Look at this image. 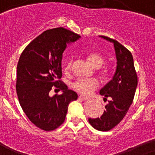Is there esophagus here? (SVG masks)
<instances>
[{"label":"esophagus","instance_id":"34e87169","mask_svg":"<svg viewBox=\"0 0 155 155\" xmlns=\"http://www.w3.org/2000/svg\"><path fill=\"white\" fill-rule=\"evenodd\" d=\"M79 98L80 99V100H90V98H89V97H83V96H79Z\"/></svg>","mask_w":155,"mask_h":155}]
</instances>
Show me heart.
<instances>
[{
  "mask_svg": "<svg viewBox=\"0 0 155 155\" xmlns=\"http://www.w3.org/2000/svg\"><path fill=\"white\" fill-rule=\"evenodd\" d=\"M88 61L90 62V63L93 65V67L96 69H99L104 65V62H105V58L100 53H97V52H93L90 53V55L87 56ZM72 62H69L67 64L65 69L67 71L70 70L72 68ZM99 86V83L96 79H81L75 82L72 84V87L78 92L79 93H81L83 95H89L94 91Z\"/></svg>",
  "mask_w": 155,
  "mask_h": 155,
  "instance_id": "obj_1",
  "label": "heart"
}]
</instances>
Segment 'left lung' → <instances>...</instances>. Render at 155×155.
I'll return each mask as SVG.
<instances>
[{
  "label": "left lung",
  "mask_w": 155,
  "mask_h": 155,
  "mask_svg": "<svg viewBox=\"0 0 155 155\" xmlns=\"http://www.w3.org/2000/svg\"><path fill=\"white\" fill-rule=\"evenodd\" d=\"M100 37L114 44L117 68L112 79L100 90L101 96L111 99L105 106L106 110L100 117L89 118V122L95 129L108 131L117 126L127 113L137 86V76L131 52L116 40L104 35Z\"/></svg>",
  "instance_id": "1"
}]
</instances>
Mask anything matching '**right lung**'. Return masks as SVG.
<instances>
[{
    "instance_id": "right-lung-1",
    "label": "right lung",
    "mask_w": 155,
    "mask_h": 155,
    "mask_svg": "<svg viewBox=\"0 0 155 155\" xmlns=\"http://www.w3.org/2000/svg\"><path fill=\"white\" fill-rule=\"evenodd\" d=\"M80 35L63 28L47 30L25 48L17 65L16 90L22 110L31 122L45 131L62 124L68 106L77 100L76 92L61 82L62 54L67 44ZM52 86L62 90L50 97Z\"/></svg>"
}]
</instances>
